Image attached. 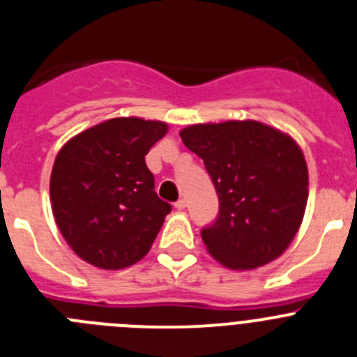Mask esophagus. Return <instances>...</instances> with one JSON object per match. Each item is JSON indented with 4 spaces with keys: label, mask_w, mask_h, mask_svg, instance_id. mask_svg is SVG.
<instances>
[{
    "label": "esophagus",
    "mask_w": 357,
    "mask_h": 357,
    "mask_svg": "<svg viewBox=\"0 0 357 357\" xmlns=\"http://www.w3.org/2000/svg\"><path fill=\"white\" fill-rule=\"evenodd\" d=\"M185 206H188V204H185L184 198H181V200H176V202H175V207H176V209H178V211H184Z\"/></svg>",
    "instance_id": "1"
}]
</instances>
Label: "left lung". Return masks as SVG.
<instances>
[{
    "label": "left lung",
    "instance_id": "1",
    "mask_svg": "<svg viewBox=\"0 0 357 357\" xmlns=\"http://www.w3.org/2000/svg\"><path fill=\"white\" fill-rule=\"evenodd\" d=\"M209 173L220 200L202 239L218 263L254 270L277 259L295 238L307 204L301 146L259 121L191 125L181 132Z\"/></svg>",
    "mask_w": 357,
    "mask_h": 357
}]
</instances>
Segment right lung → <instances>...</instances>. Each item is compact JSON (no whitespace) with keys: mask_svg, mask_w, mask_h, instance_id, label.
I'll list each match as a JSON object with an SVG mask.
<instances>
[{"mask_svg":"<svg viewBox=\"0 0 357 357\" xmlns=\"http://www.w3.org/2000/svg\"><path fill=\"white\" fill-rule=\"evenodd\" d=\"M168 125L141 118L103 121L62 146L50 181L59 230L75 254L103 270L143 259L159 234L168 202L144 162Z\"/></svg>","mask_w":357,"mask_h":357,"instance_id":"1","label":"right lung"}]
</instances>
